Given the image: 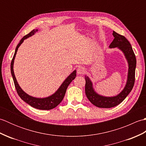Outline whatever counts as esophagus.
<instances>
[{
  "mask_svg": "<svg viewBox=\"0 0 146 146\" xmlns=\"http://www.w3.org/2000/svg\"><path fill=\"white\" fill-rule=\"evenodd\" d=\"M86 70L84 67L83 66H79L77 68V73L80 74V75H82V74H84L85 73Z\"/></svg>",
  "mask_w": 146,
  "mask_h": 146,
  "instance_id": "esophagus-1",
  "label": "esophagus"
}]
</instances>
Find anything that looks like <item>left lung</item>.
Here are the masks:
<instances>
[{
  "instance_id": "1",
  "label": "left lung",
  "mask_w": 146,
  "mask_h": 146,
  "mask_svg": "<svg viewBox=\"0 0 146 146\" xmlns=\"http://www.w3.org/2000/svg\"><path fill=\"white\" fill-rule=\"evenodd\" d=\"M114 37L113 41L109 46L110 48H117L123 52L128 64V72L124 88L119 94L113 97H106L98 94L95 90L93 82L88 76L85 75V94L89 101L99 108H108L115 107L120 104L127 97L133 88L135 82V71L136 68V58L131 44L124 36L113 31Z\"/></svg>"
}]
</instances>
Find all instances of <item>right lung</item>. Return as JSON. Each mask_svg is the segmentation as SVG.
<instances>
[{"instance_id": "obj_1", "label": "right lung", "mask_w": 146, "mask_h": 146, "mask_svg": "<svg viewBox=\"0 0 146 146\" xmlns=\"http://www.w3.org/2000/svg\"><path fill=\"white\" fill-rule=\"evenodd\" d=\"M38 31V29L33 30L31 32L28 34V35L24 36L19 41V43L17 44L16 48H15L14 55L13 56V58H12V60L11 64V75L14 80L15 89H16L17 94L22 100L25 102L27 104L31 105V107L37 108V109L51 110L58 106V105L61 103V102L63 100L68 85H69L70 84V83L75 78V77L76 76V71L74 70L73 72L64 80V82L62 83V84L60 85V87L58 88L57 90L53 94H52L50 96H48L47 97L37 98L33 97V96H31L26 94V93L21 88V86L19 85V83L17 81L16 78H15L14 72V63L15 55L17 54L18 48H19V46L21 45V44H23L24 40L29 38L31 36H33Z\"/></svg>"}]
</instances>
